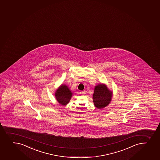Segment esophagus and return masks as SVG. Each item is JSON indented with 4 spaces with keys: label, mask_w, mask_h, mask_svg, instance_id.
<instances>
[{
    "label": "esophagus",
    "mask_w": 160,
    "mask_h": 160,
    "mask_svg": "<svg viewBox=\"0 0 160 160\" xmlns=\"http://www.w3.org/2000/svg\"><path fill=\"white\" fill-rule=\"evenodd\" d=\"M80 93L82 94H85V93H86V92H85L84 91H80Z\"/></svg>",
    "instance_id": "esophagus-1"
}]
</instances>
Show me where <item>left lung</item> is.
I'll return each instance as SVG.
<instances>
[{"instance_id": "1", "label": "left lung", "mask_w": 160, "mask_h": 160, "mask_svg": "<svg viewBox=\"0 0 160 160\" xmlns=\"http://www.w3.org/2000/svg\"><path fill=\"white\" fill-rule=\"evenodd\" d=\"M112 97V91L105 84L101 83L94 88L93 101L98 109H102L107 107L110 103Z\"/></svg>"}]
</instances>
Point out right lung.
<instances>
[{
  "instance_id": "add662e5",
  "label": "right lung",
  "mask_w": 160,
  "mask_h": 160,
  "mask_svg": "<svg viewBox=\"0 0 160 160\" xmlns=\"http://www.w3.org/2000/svg\"><path fill=\"white\" fill-rule=\"evenodd\" d=\"M72 96V93L65 84L60 86L55 92L56 99L62 106H66L69 102Z\"/></svg>"
}]
</instances>
